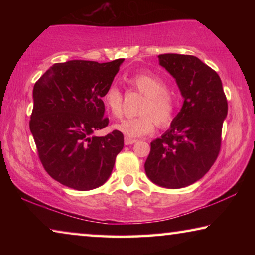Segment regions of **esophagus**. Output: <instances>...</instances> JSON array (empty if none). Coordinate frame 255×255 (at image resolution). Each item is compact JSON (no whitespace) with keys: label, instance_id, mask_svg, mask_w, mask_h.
<instances>
[{"label":"esophagus","instance_id":"obj_1","mask_svg":"<svg viewBox=\"0 0 255 255\" xmlns=\"http://www.w3.org/2000/svg\"><path fill=\"white\" fill-rule=\"evenodd\" d=\"M136 141L137 140L132 139V138H128V137L125 138V145H132V144H135Z\"/></svg>","mask_w":255,"mask_h":255}]
</instances>
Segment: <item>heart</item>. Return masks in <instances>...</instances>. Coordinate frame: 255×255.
<instances>
[{"mask_svg": "<svg viewBox=\"0 0 255 255\" xmlns=\"http://www.w3.org/2000/svg\"><path fill=\"white\" fill-rule=\"evenodd\" d=\"M128 83L138 92L144 94L136 118L124 119L115 125L117 129L128 138L143 137L152 132L155 124L166 127L173 122L175 116V99L167 91V86L161 77L153 73H137L128 77ZM102 102L106 109L118 118L123 114V93L116 84H110L102 94Z\"/></svg>", "mask_w": 255, "mask_h": 255, "instance_id": "obj_1", "label": "heart"}]
</instances>
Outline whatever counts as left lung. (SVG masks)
Returning a JSON list of instances; mask_svg holds the SVG:
<instances>
[{
  "instance_id": "obj_1",
  "label": "left lung",
  "mask_w": 255,
  "mask_h": 255,
  "mask_svg": "<svg viewBox=\"0 0 255 255\" xmlns=\"http://www.w3.org/2000/svg\"><path fill=\"white\" fill-rule=\"evenodd\" d=\"M158 62L184 101L170 129L150 143L145 172L159 187L180 189L200 180L217 158L227 100L221 77L196 56L163 54Z\"/></svg>"
}]
</instances>
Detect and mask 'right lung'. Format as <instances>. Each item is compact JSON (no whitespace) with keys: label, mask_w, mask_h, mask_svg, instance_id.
<instances>
[{"label":"right lung","mask_w":255,"mask_h":255,"mask_svg":"<svg viewBox=\"0 0 255 255\" xmlns=\"http://www.w3.org/2000/svg\"><path fill=\"white\" fill-rule=\"evenodd\" d=\"M123 62L57 63L33 86L30 131L47 173L63 185L86 191L109 179L124 135L93 132L109 124L102 94Z\"/></svg>","instance_id":"right-lung-1"}]
</instances>
